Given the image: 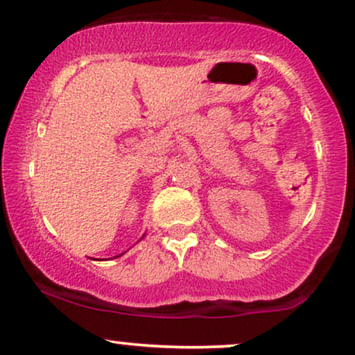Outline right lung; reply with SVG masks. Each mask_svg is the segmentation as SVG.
Segmentation results:
<instances>
[{
	"instance_id": "obj_1",
	"label": "right lung",
	"mask_w": 355,
	"mask_h": 355,
	"mask_svg": "<svg viewBox=\"0 0 355 355\" xmlns=\"http://www.w3.org/2000/svg\"><path fill=\"white\" fill-rule=\"evenodd\" d=\"M144 238V236H142ZM142 238H140V240H142ZM119 256H121V254H119ZM119 256H114V258H119Z\"/></svg>"
}]
</instances>
